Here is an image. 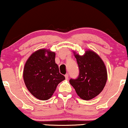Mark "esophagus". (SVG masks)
I'll use <instances>...</instances> for the list:
<instances>
[{
	"label": "esophagus",
	"instance_id": "esophagus-1",
	"mask_svg": "<svg viewBox=\"0 0 128 128\" xmlns=\"http://www.w3.org/2000/svg\"><path fill=\"white\" fill-rule=\"evenodd\" d=\"M65 78H66V79H68V73H67V74H66Z\"/></svg>",
	"mask_w": 128,
	"mask_h": 128
}]
</instances>
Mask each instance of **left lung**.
<instances>
[{
    "label": "left lung",
    "instance_id": "8db88e82",
    "mask_svg": "<svg viewBox=\"0 0 128 128\" xmlns=\"http://www.w3.org/2000/svg\"><path fill=\"white\" fill-rule=\"evenodd\" d=\"M79 70L76 79L69 82L81 99H92L99 95L107 80V71L104 61L98 54L88 50L82 56L74 53Z\"/></svg>",
    "mask_w": 128,
    "mask_h": 128
}]
</instances>
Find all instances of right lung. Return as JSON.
Instances as JSON below:
<instances>
[{
  "mask_svg": "<svg viewBox=\"0 0 128 128\" xmlns=\"http://www.w3.org/2000/svg\"><path fill=\"white\" fill-rule=\"evenodd\" d=\"M55 58V52L40 49L30 56L24 65L23 79L26 86L34 96L42 100L50 99L58 84L65 79L60 73Z\"/></svg>",
  "mask_w": 128,
  "mask_h": 128,
  "instance_id": "obj_1",
  "label": "right lung"
}]
</instances>
